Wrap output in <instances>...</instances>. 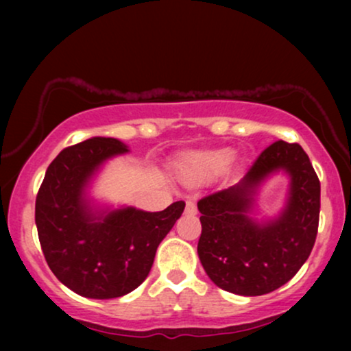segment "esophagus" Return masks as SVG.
Wrapping results in <instances>:
<instances>
[{"label": "esophagus", "mask_w": 351, "mask_h": 351, "mask_svg": "<svg viewBox=\"0 0 351 351\" xmlns=\"http://www.w3.org/2000/svg\"><path fill=\"white\" fill-rule=\"evenodd\" d=\"M185 214H196V206L193 201H186L185 203Z\"/></svg>", "instance_id": "34e87169"}]
</instances>
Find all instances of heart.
<instances>
[{
  "instance_id": "obj_1",
  "label": "heart",
  "mask_w": 351,
  "mask_h": 351,
  "mask_svg": "<svg viewBox=\"0 0 351 351\" xmlns=\"http://www.w3.org/2000/svg\"><path fill=\"white\" fill-rule=\"evenodd\" d=\"M223 158L220 155H196L190 161V166L195 169H206V167H214L222 162Z\"/></svg>"
}]
</instances>
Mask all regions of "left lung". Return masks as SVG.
I'll list each match as a JSON object with an SVG mask.
<instances>
[{
	"mask_svg": "<svg viewBox=\"0 0 351 351\" xmlns=\"http://www.w3.org/2000/svg\"><path fill=\"white\" fill-rule=\"evenodd\" d=\"M291 177L287 208L273 221L248 215L253 196L273 171ZM321 185L299 143L267 147L237 185L198 201L201 265L220 289L262 295L286 285L308 258L319 222Z\"/></svg>",
	"mask_w": 351,
	"mask_h": 351,
	"instance_id": "8db88e82",
	"label": "left lung"
}]
</instances>
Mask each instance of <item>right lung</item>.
Wrapping results in <instances>:
<instances>
[{
  "label": "right lung",
  "mask_w": 351,
  "mask_h": 351,
  "mask_svg": "<svg viewBox=\"0 0 351 351\" xmlns=\"http://www.w3.org/2000/svg\"><path fill=\"white\" fill-rule=\"evenodd\" d=\"M123 142L93 137L66 147L47 167L35 206L38 238L57 280L88 299H114L145 281L156 249L184 213L176 201L160 213L136 208L94 210L90 179Z\"/></svg>",
  "instance_id": "add662e5"
}]
</instances>
